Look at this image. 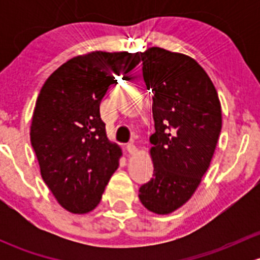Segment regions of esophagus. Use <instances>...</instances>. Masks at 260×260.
Segmentation results:
<instances>
[{
	"label": "esophagus",
	"mask_w": 260,
	"mask_h": 260,
	"mask_svg": "<svg viewBox=\"0 0 260 260\" xmlns=\"http://www.w3.org/2000/svg\"><path fill=\"white\" fill-rule=\"evenodd\" d=\"M125 151H127L128 153L133 154V153H136V151H137V148H136V146L133 145V143H128V145L125 146Z\"/></svg>",
	"instance_id": "obj_1"
}]
</instances>
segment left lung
<instances>
[{
	"mask_svg": "<svg viewBox=\"0 0 260 260\" xmlns=\"http://www.w3.org/2000/svg\"><path fill=\"white\" fill-rule=\"evenodd\" d=\"M152 90L156 132L149 137L153 176L140 187L141 203L154 214L181 208L208 171L220 131L221 107L205 70L187 55L161 48L141 54Z\"/></svg>",
	"mask_w": 260,
	"mask_h": 260,
	"instance_id": "8db88e82",
	"label": "left lung"
}]
</instances>
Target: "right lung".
I'll return each mask as SVG.
<instances>
[{"instance_id":"obj_1","label":"right lung","mask_w":260,"mask_h":260,"mask_svg":"<svg viewBox=\"0 0 260 260\" xmlns=\"http://www.w3.org/2000/svg\"><path fill=\"white\" fill-rule=\"evenodd\" d=\"M141 61L140 52H104L70 59L41 88L31 123V146L43 180L74 214L93 210L122 156L109 142L99 106L115 78Z\"/></svg>"}]
</instances>
